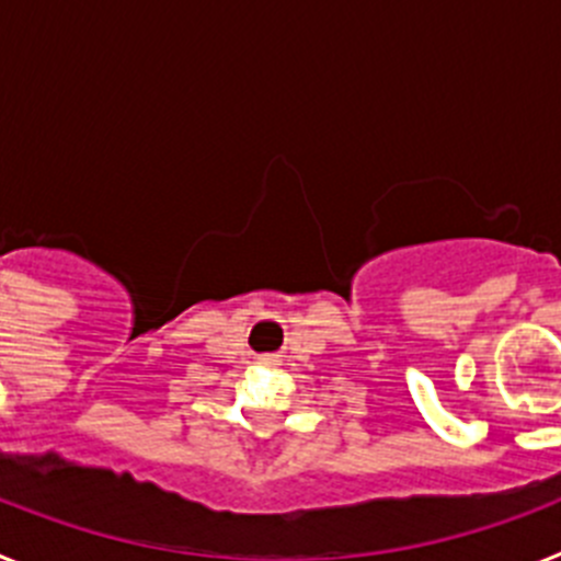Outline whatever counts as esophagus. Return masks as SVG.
Wrapping results in <instances>:
<instances>
[{"mask_svg": "<svg viewBox=\"0 0 561 561\" xmlns=\"http://www.w3.org/2000/svg\"><path fill=\"white\" fill-rule=\"evenodd\" d=\"M272 359H275V356H270V354L261 356V362H264V365H272Z\"/></svg>", "mask_w": 561, "mask_h": 561, "instance_id": "34e87169", "label": "esophagus"}]
</instances>
